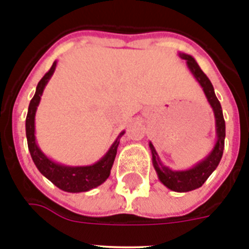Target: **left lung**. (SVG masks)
I'll use <instances>...</instances> for the list:
<instances>
[{"label":"left lung","mask_w":249,"mask_h":249,"mask_svg":"<svg viewBox=\"0 0 249 249\" xmlns=\"http://www.w3.org/2000/svg\"><path fill=\"white\" fill-rule=\"evenodd\" d=\"M179 57L187 61V66L190 68V71L192 72L196 80L198 81V83L201 85L202 89H203L207 101H208V103L212 107L215 118L217 142H215L214 147H213L210 155L207 156L203 160H201L199 163H197L192 168L186 169V171H172L168 167L163 166L162 162L160 160V158H158L155 147H153V144L151 142H149V148H151L152 152L153 167H155L156 172H157L160 181L167 188L175 191V192H188V191L199 188L207 181V178L212 175V172L217 168V166H218L224 149L226 123H224L221 103H219L218 98L215 97L214 89H213L210 78L204 74V72L199 68L198 63L196 62V59L192 56L186 53H179Z\"/></svg>","instance_id":"8db88e82"}]
</instances>
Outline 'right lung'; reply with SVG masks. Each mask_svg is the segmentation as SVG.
<instances>
[{
	"label": "right lung",
	"mask_w": 249,
	"mask_h": 249,
	"mask_svg": "<svg viewBox=\"0 0 249 249\" xmlns=\"http://www.w3.org/2000/svg\"><path fill=\"white\" fill-rule=\"evenodd\" d=\"M57 62L54 61L50 71L41 78V81L37 85L36 93L34 98L31 100L28 106L27 117H26V136H27V144L30 149L31 157L34 160L35 164L38 168V171L48 178L54 186H57L59 190L66 191V192L78 193L87 192V191L96 188L100 184L109 177L112 164L116 158L117 153V147L120 141L118 138L124 133L122 132L118 138L114 141L108 152L101 158L98 162H96L92 166H82V167H70L63 166L51 160L47 156L43 153L36 143V137H35V116H36L37 106L41 101V96L43 93L46 85L50 81L51 76L53 74L56 70Z\"/></svg>",
	"instance_id": "1"
}]
</instances>
